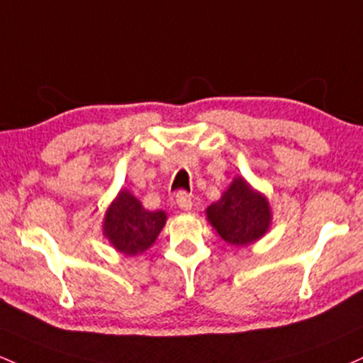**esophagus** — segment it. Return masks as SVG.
<instances>
[{"label":"esophagus","mask_w":363,"mask_h":363,"mask_svg":"<svg viewBox=\"0 0 363 363\" xmlns=\"http://www.w3.org/2000/svg\"><path fill=\"white\" fill-rule=\"evenodd\" d=\"M175 201H177V206L181 210H191V206H193V198L186 191H179L177 196H175Z\"/></svg>","instance_id":"1"}]
</instances>
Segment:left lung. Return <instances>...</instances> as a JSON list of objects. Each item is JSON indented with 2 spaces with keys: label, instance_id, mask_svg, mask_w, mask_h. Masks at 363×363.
I'll return each mask as SVG.
<instances>
[{
  "label": "left lung",
  "instance_id": "1",
  "mask_svg": "<svg viewBox=\"0 0 363 363\" xmlns=\"http://www.w3.org/2000/svg\"><path fill=\"white\" fill-rule=\"evenodd\" d=\"M206 218L218 236L233 246L258 241L272 224L269 200L245 179L234 177L220 200L206 208Z\"/></svg>",
  "mask_w": 363,
  "mask_h": 363
}]
</instances>
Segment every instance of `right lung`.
Listing matches in <instances>:
<instances>
[{"label": "right lung", "instance_id": "right-lung-1", "mask_svg": "<svg viewBox=\"0 0 363 363\" xmlns=\"http://www.w3.org/2000/svg\"><path fill=\"white\" fill-rule=\"evenodd\" d=\"M165 222L167 213L163 210L150 212L129 191L121 189L106 208L103 234L118 253L136 257L157 241Z\"/></svg>", "mask_w": 363, "mask_h": 363}]
</instances>
